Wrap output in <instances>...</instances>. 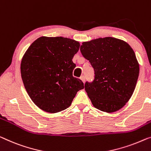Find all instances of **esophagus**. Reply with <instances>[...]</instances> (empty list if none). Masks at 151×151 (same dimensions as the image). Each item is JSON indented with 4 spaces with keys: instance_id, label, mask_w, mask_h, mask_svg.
<instances>
[{
    "instance_id": "34e87169",
    "label": "esophagus",
    "mask_w": 151,
    "mask_h": 151,
    "mask_svg": "<svg viewBox=\"0 0 151 151\" xmlns=\"http://www.w3.org/2000/svg\"><path fill=\"white\" fill-rule=\"evenodd\" d=\"M81 80L83 82V83H85V76H81Z\"/></svg>"
}]
</instances>
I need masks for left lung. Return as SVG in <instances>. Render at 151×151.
<instances>
[{
    "mask_svg": "<svg viewBox=\"0 0 151 151\" xmlns=\"http://www.w3.org/2000/svg\"><path fill=\"white\" fill-rule=\"evenodd\" d=\"M81 52L95 71L85 89L92 104L106 112H114L126 104L133 94L139 75V64L127 42L114 37L83 42Z\"/></svg>",
    "mask_w": 151,
    "mask_h": 151,
    "instance_id": "left-lung-1",
    "label": "left lung"
}]
</instances>
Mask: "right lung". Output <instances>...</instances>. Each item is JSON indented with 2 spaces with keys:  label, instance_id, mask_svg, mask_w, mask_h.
<instances>
[{
  "label": "right lung",
  "instance_id": "add662e5",
  "mask_svg": "<svg viewBox=\"0 0 151 151\" xmlns=\"http://www.w3.org/2000/svg\"><path fill=\"white\" fill-rule=\"evenodd\" d=\"M80 43L62 37H40L28 47L20 70L24 87L40 109L49 113L64 111L71 105L83 83L73 76V62Z\"/></svg>",
  "mask_w": 151,
  "mask_h": 151
}]
</instances>
